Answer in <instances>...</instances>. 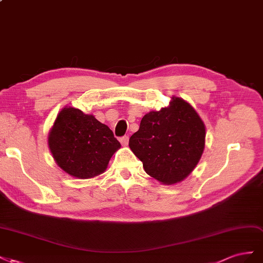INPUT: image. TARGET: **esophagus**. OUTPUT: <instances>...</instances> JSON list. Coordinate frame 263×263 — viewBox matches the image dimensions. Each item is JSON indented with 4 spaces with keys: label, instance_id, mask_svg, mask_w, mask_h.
Segmentation results:
<instances>
[{
    "label": "esophagus",
    "instance_id": "obj_1",
    "mask_svg": "<svg viewBox=\"0 0 263 263\" xmlns=\"http://www.w3.org/2000/svg\"><path fill=\"white\" fill-rule=\"evenodd\" d=\"M120 142H121V144L123 146H126L127 144H129V137L127 136H124L122 138H120Z\"/></svg>",
    "mask_w": 263,
    "mask_h": 263
}]
</instances>
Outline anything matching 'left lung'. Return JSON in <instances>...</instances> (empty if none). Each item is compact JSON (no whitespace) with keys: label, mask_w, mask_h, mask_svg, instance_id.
Wrapping results in <instances>:
<instances>
[{"label":"left lung","mask_w":263,"mask_h":263,"mask_svg":"<svg viewBox=\"0 0 263 263\" xmlns=\"http://www.w3.org/2000/svg\"><path fill=\"white\" fill-rule=\"evenodd\" d=\"M205 137L197 112L183 99L173 98L167 108L142 118L129 146L149 176L171 185L192 173L204 151Z\"/></svg>","instance_id":"1"}]
</instances>
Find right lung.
Listing matches in <instances>:
<instances>
[{
  "label": "right lung",
  "instance_id": "1",
  "mask_svg": "<svg viewBox=\"0 0 263 263\" xmlns=\"http://www.w3.org/2000/svg\"><path fill=\"white\" fill-rule=\"evenodd\" d=\"M48 145L59 167L78 178L101 174L121 146L106 124L70 107L59 112L49 133Z\"/></svg>",
  "mask_w": 263,
  "mask_h": 263
}]
</instances>
